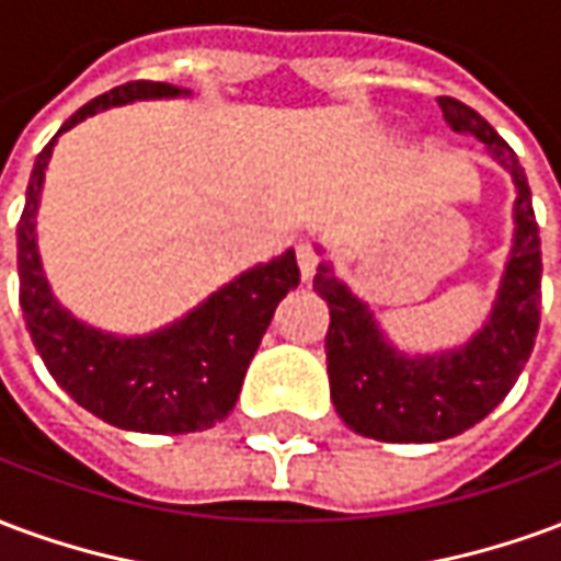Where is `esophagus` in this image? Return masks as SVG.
Listing matches in <instances>:
<instances>
[{
  "label": "esophagus",
  "instance_id": "1",
  "mask_svg": "<svg viewBox=\"0 0 561 561\" xmlns=\"http://www.w3.org/2000/svg\"><path fill=\"white\" fill-rule=\"evenodd\" d=\"M318 261H321V257H318L316 245L297 243V264H300V276H304V279H312V276H316Z\"/></svg>",
  "mask_w": 561,
  "mask_h": 561
}]
</instances>
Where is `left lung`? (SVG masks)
Listing matches in <instances>:
<instances>
[{"label": "left lung", "instance_id": "left-lung-1", "mask_svg": "<svg viewBox=\"0 0 561 561\" xmlns=\"http://www.w3.org/2000/svg\"><path fill=\"white\" fill-rule=\"evenodd\" d=\"M438 107L457 135L481 140L517 188L511 252L486 321L462 345L409 354L388 340L376 312L330 261L318 264L312 282L330 306V400L348 430L393 445L445 442L483 421L514 388L541 324V237L517 152L469 104L442 95Z\"/></svg>", "mask_w": 561, "mask_h": 561}]
</instances>
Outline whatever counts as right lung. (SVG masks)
Segmentation results:
<instances>
[{
    "label": "right lung",
    "mask_w": 561,
    "mask_h": 561,
    "mask_svg": "<svg viewBox=\"0 0 561 561\" xmlns=\"http://www.w3.org/2000/svg\"><path fill=\"white\" fill-rule=\"evenodd\" d=\"M185 95L192 92L173 83L131 80L83 104L38 152L18 225L20 306L47 373L87 412L131 433H197L228 417L276 306L300 285L294 249H285L279 257L225 282L183 318L140 336L92 328L50 291L35 216L59 135L107 107Z\"/></svg>",
    "instance_id": "add662e5"
}]
</instances>
